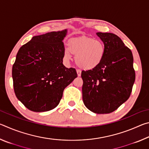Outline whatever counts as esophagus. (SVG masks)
Instances as JSON below:
<instances>
[{
  "label": "esophagus",
  "mask_w": 149,
  "mask_h": 149,
  "mask_svg": "<svg viewBox=\"0 0 149 149\" xmlns=\"http://www.w3.org/2000/svg\"><path fill=\"white\" fill-rule=\"evenodd\" d=\"M76 72H77V76L79 77L81 76V71L80 70H76Z\"/></svg>",
  "instance_id": "esophagus-1"
}]
</instances>
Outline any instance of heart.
<instances>
[{"mask_svg": "<svg viewBox=\"0 0 149 149\" xmlns=\"http://www.w3.org/2000/svg\"><path fill=\"white\" fill-rule=\"evenodd\" d=\"M71 54L75 56V62L81 69L92 70L97 67L104 58L105 45L102 41L93 37L82 36L73 39L65 48L63 56L65 60L71 59Z\"/></svg>", "mask_w": 149, "mask_h": 149, "instance_id": "1", "label": "heart"}]
</instances>
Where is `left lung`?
Instances as JSON below:
<instances>
[{
    "instance_id": "8db88e82",
    "label": "left lung",
    "mask_w": 149,
    "mask_h": 149,
    "mask_svg": "<svg viewBox=\"0 0 149 149\" xmlns=\"http://www.w3.org/2000/svg\"><path fill=\"white\" fill-rule=\"evenodd\" d=\"M97 35L105 45V54L97 67L81 72L83 101L93 112L109 114L129 99L135 79L133 58L116 35Z\"/></svg>"
}]
</instances>
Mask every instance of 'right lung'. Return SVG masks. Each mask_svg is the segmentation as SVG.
Listing matches in <instances>:
<instances>
[{"label": "right lung", "mask_w": 149, "mask_h": 149, "mask_svg": "<svg viewBox=\"0 0 149 149\" xmlns=\"http://www.w3.org/2000/svg\"><path fill=\"white\" fill-rule=\"evenodd\" d=\"M68 30L32 37L20 47L12 67L15 94L29 110L46 112L58 105L65 87L77 75L63 64Z\"/></svg>", "instance_id": "add662e5"}]
</instances>
